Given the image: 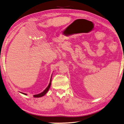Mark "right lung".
Returning a JSON list of instances; mask_svg holds the SVG:
<instances>
[{
	"label": "right lung",
	"instance_id": "add662e5",
	"mask_svg": "<svg viewBox=\"0 0 124 124\" xmlns=\"http://www.w3.org/2000/svg\"><path fill=\"white\" fill-rule=\"evenodd\" d=\"M51 81H50V83H49V85H48V87L46 88L45 90L43 91L42 93H39V94H35V95H34V97H35V98H39V97H41L43 96H44V95L47 93V92L48 91L49 89H50V86H51ZM23 94H24L25 95H26V93H22Z\"/></svg>",
	"mask_w": 124,
	"mask_h": 124
}]
</instances>
